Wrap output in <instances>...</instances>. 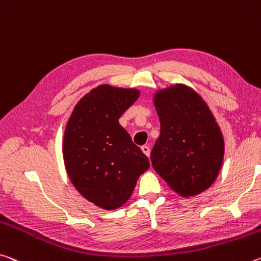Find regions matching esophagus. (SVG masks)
<instances>
[{
    "instance_id": "obj_1",
    "label": "esophagus",
    "mask_w": 261,
    "mask_h": 261,
    "mask_svg": "<svg viewBox=\"0 0 261 261\" xmlns=\"http://www.w3.org/2000/svg\"><path fill=\"white\" fill-rule=\"evenodd\" d=\"M142 151H143V153L145 155H147V156H150V147H148L147 145H144V146H142Z\"/></svg>"
}]
</instances>
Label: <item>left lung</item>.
I'll return each mask as SVG.
<instances>
[{"label":"left lung","mask_w":261,"mask_h":261,"mask_svg":"<svg viewBox=\"0 0 261 261\" xmlns=\"http://www.w3.org/2000/svg\"><path fill=\"white\" fill-rule=\"evenodd\" d=\"M153 102L160 121V136L151 152L153 168L181 196L204 192L224 158V140L212 111L185 85L158 90Z\"/></svg>","instance_id":"8db88e82"}]
</instances>
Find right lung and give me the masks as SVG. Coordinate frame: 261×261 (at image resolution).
<instances>
[{"instance_id": "obj_1", "label": "right lung", "mask_w": 261, "mask_h": 261, "mask_svg": "<svg viewBox=\"0 0 261 261\" xmlns=\"http://www.w3.org/2000/svg\"><path fill=\"white\" fill-rule=\"evenodd\" d=\"M139 90L101 85L74 107L64 135L65 167L82 196L114 210L129 200L138 177L150 167L118 119Z\"/></svg>"}]
</instances>
